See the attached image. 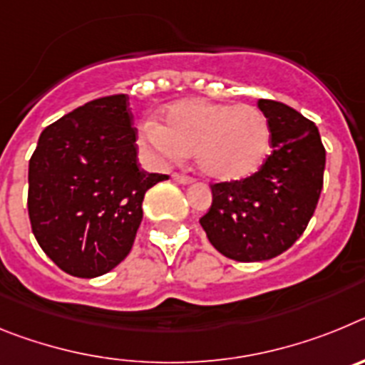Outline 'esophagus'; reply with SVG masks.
Returning a JSON list of instances; mask_svg holds the SVG:
<instances>
[{
    "label": "esophagus",
    "mask_w": 365,
    "mask_h": 365,
    "mask_svg": "<svg viewBox=\"0 0 365 365\" xmlns=\"http://www.w3.org/2000/svg\"><path fill=\"white\" fill-rule=\"evenodd\" d=\"M172 179L175 180V182H179V185H192V182H193V179H192V177H188V175H182V173H173V175H172Z\"/></svg>",
    "instance_id": "esophagus-1"
}]
</instances>
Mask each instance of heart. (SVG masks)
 Wrapping results in <instances>:
<instances>
[{
	"instance_id": "b5f03b06",
	"label": "heart",
	"mask_w": 365,
	"mask_h": 365,
	"mask_svg": "<svg viewBox=\"0 0 365 365\" xmlns=\"http://www.w3.org/2000/svg\"><path fill=\"white\" fill-rule=\"evenodd\" d=\"M140 140L163 159L193 153L199 170L219 182L256 175L272 150L270 125L261 109L202 98L172 104L164 111L163 124L144 122Z\"/></svg>"
}]
</instances>
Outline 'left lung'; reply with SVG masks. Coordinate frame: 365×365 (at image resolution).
<instances>
[{"instance_id": "left-lung-1", "label": "left lung", "mask_w": 365, "mask_h": 365, "mask_svg": "<svg viewBox=\"0 0 365 365\" xmlns=\"http://www.w3.org/2000/svg\"><path fill=\"white\" fill-rule=\"evenodd\" d=\"M272 153L256 175L212 185V206L199 222L208 241L235 261L279 256L305 232L324 188L325 148L314 122L276 100L261 98Z\"/></svg>"}]
</instances>
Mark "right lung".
<instances>
[{"mask_svg":"<svg viewBox=\"0 0 365 365\" xmlns=\"http://www.w3.org/2000/svg\"><path fill=\"white\" fill-rule=\"evenodd\" d=\"M130 96L91 100L47 125L29 160L32 234L63 272L96 278L133 247L148 190L168 175L144 172Z\"/></svg>","mask_w":365,"mask_h":365,"instance_id":"obj_1","label":"right lung"}]
</instances>
